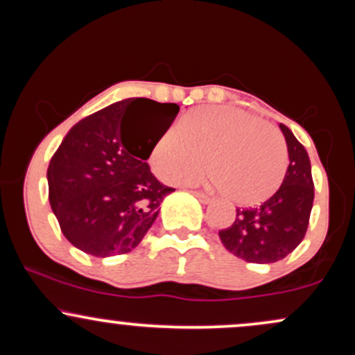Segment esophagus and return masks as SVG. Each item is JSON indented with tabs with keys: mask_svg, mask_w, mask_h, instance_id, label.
I'll return each mask as SVG.
<instances>
[{
	"mask_svg": "<svg viewBox=\"0 0 355 355\" xmlns=\"http://www.w3.org/2000/svg\"><path fill=\"white\" fill-rule=\"evenodd\" d=\"M193 195L195 197L198 198V200H200L202 203H209L210 202V197L207 193H203V191H193Z\"/></svg>",
	"mask_w": 355,
	"mask_h": 355,
	"instance_id": "obj_1",
	"label": "esophagus"
}]
</instances>
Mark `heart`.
I'll use <instances>...</instances> for the list:
<instances>
[{
	"mask_svg": "<svg viewBox=\"0 0 355 355\" xmlns=\"http://www.w3.org/2000/svg\"><path fill=\"white\" fill-rule=\"evenodd\" d=\"M242 207L266 202L282 185L287 148L282 135L237 107H200L158 135L152 165L162 180L189 183L203 173Z\"/></svg>",
	"mask_w": 355,
	"mask_h": 355,
	"instance_id": "1",
	"label": "heart"
}]
</instances>
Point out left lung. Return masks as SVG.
Segmentation results:
<instances>
[{
	"label": "left lung",
	"instance_id": "1",
	"mask_svg": "<svg viewBox=\"0 0 355 355\" xmlns=\"http://www.w3.org/2000/svg\"><path fill=\"white\" fill-rule=\"evenodd\" d=\"M288 152V168L280 189L262 205L237 209V217L218 232L223 247L254 263L282 260L302 242L313 205L312 168L307 150L285 125H280Z\"/></svg>",
	"mask_w": 355,
	"mask_h": 355
}]
</instances>
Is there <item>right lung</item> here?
<instances>
[{
	"mask_svg": "<svg viewBox=\"0 0 355 355\" xmlns=\"http://www.w3.org/2000/svg\"><path fill=\"white\" fill-rule=\"evenodd\" d=\"M177 103L126 98L78 121L50 166V205L68 242L93 257L132 252L175 189L150 172L155 140L173 123Z\"/></svg>",
	"mask_w": 355,
	"mask_h": 355,
	"instance_id": "add662e5",
	"label": "right lung"
}]
</instances>
